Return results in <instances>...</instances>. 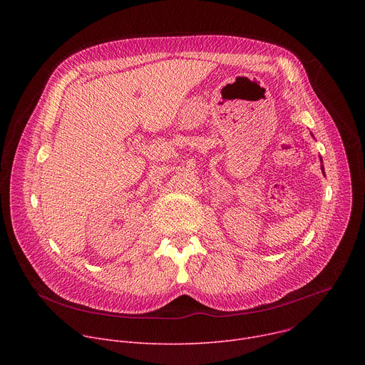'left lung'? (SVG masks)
<instances>
[{
    "label": "left lung",
    "mask_w": 365,
    "mask_h": 365,
    "mask_svg": "<svg viewBox=\"0 0 365 365\" xmlns=\"http://www.w3.org/2000/svg\"><path fill=\"white\" fill-rule=\"evenodd\" d=\"M322 170H324V169H322Z\"/></svg>",
    "instance_id": "8db88e82"
}]
</instances>
